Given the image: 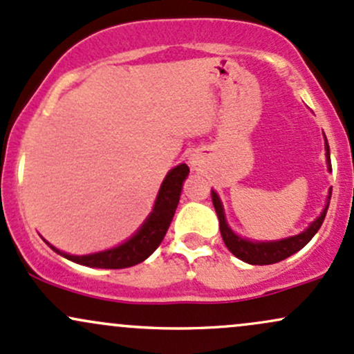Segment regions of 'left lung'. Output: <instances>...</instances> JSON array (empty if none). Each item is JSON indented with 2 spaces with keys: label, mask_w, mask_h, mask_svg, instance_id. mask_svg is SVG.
Masks as SVG:
<instances>
[{
  "label": "left lung",
  "mask_w": 354,
  "mask_h": 354,
  "mask_svg": "<svg viewBox=\"0 0 354 354\" xmlns=\"http://www.w3.org/2000/svg\"><path fill=\"white\" fill-rule=\"evenodd\" d=\"M326 149H327V161H329V146H327V140H326ZM329 169H330V161H329ZM330 193H333V189H330ZM212 202H214L215 212H217L222 239H224L227 249H229L234 256H237V258L243 259V261L249 263V265H273V263L283 261V259L288 258V256L295 254V252L300 251V249H302L304 245L315 236V232L321 229L322 222H324L326 218L327 208H329V203H327L324 210H322L321 217L315 218V221L307 227V230L302 234H299V236L288 237V239L274 241V243H252V241L243 239V237L236 236V234L229 229V225H227L225 217H224V208H222L221 200H218L217 193L215 192H212Z\"/></svg>",
  "instance_id": "8db88e82"
}]
</instances>
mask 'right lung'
<instances>
[{
    "mask_svg": "<svg viewBox=\"0 0 354 354\" xmlns=\"http://www.w3.org/2000/svg\"><path fill=\"white\" fill-rule=\"evenodd\" d=\"M189 167L187 165H180L167 173L162 181L161 189H159L158 200L152 214L144 222V225L137 230L136 236L129 239L118 248L109 249V251L96 252V254L88 256H73L61 252L50 245L55 252L62 254L64 258L74 263H80L89 268H106V270H120V268H129L139 265L144 259L149 258L152 252L158 249V245L165 239L167 229H169L171 221L176 212L178 202H180L181 187H183L185 178L188 176Z\"/></svg>",
    "mask_w": 354,
    "mask_h": 354,
    "instance_id": "obj_1",
    "label": "right lung"
}]
</instances>
